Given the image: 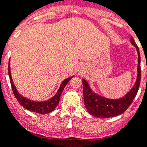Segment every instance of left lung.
I'll return each mask as SVG.
<instances>
[{"label": "left lung", "instance_id": "8db88e82", "mask_svg": "<svg viewBox=\"0 0 147 147\" xmlns=\"http://www.w3.org/2000/svg\"><path fill=\"white\" fill-rule=\"evenodd\" d=\"M130 41L131 43L136 48L138 51V75L134 86L126 96L119 99L106 98L99 95L96 94L90 89L88 82L82 80L83 96L85 107L88 112L92 115H94L95 117L110 118L121 115L129 107L137 94L141 82V57L139 49L132 37H131Z\"/></svg>", "mask_w": 147, "mask_h": 147}]
</instances>
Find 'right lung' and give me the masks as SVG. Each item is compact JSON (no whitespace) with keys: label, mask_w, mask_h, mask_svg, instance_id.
Listing matches in <instances>:
<instances>
[{"label":"right lung","mask_w":147,"mask_h":147,"mask_svg":"<svg viewBox=\"0 0 147 147\" xmlns=\"http://www.w3.org/2000/svg\"><path fill=\"white\" fill-rule=\"evenodd\" d=\"M9 62H9L8 71H9V80L10 82H11V88H12V91L14 93L15 98H17V100L20 103V105H22L24 108L27 109V110H30V111H32V112L37 113L47 114L52 112L53 110L56 108V107L57 106L58 104H59L62 90H64L65 87L66 86L67 82L71 80V78L74 77V76H71V77L67 78V79H65L64 81L62 82L60 85V88L58 90L57 93H56L55 96H54L51 98L47 100V101H45V102H35V101H32V100L28 99V98H25V97L22 96L18 92L15 85H14V83H13L12 79H11Z\"/></svg>","instance_id":"add662e5"}]
</instances>
